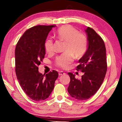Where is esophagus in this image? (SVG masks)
Instances as JSON below:
<instances>
[{"instance_id": "1", "label": "esophagus", "mask_w": 122, "mask_h": 122, "mask_svg": "<svg viewBox=\"0 0 122 122\" xmlns=\"http://www.w3.org/2000/svg\"><path fill=\"white\" fill-rule=\"evenodd\" d=\"M65 74H66V73H64V72H63V71H60V72H59V75L60 76H62V75H64Z\"/></svg>"}]
</instances>
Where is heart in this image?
I'll return each instance as SVG.
<instances>
[{
    "label": "heart",
    "instance_id": "obj_1",
    "mask_svg": "<svg viewBox=\"0 0 122 122\" xmlns=\"http://www.w3.org/2000/svg\"><path fill=\"white\" fill-rule=\"evenodd\" d=\"M56 35L59 39L66 42L64 51L66 52L57 57L55 63L62 69H67L73 61L74 56L81 58L86 52L87 40L85 36L78 32L76 28L71 25H63L57 30ZM46 52L51 53L53 51V40L49 38L45 43Z\"/></svg>",
    "mask_w": 122,
    "mask_h": 122
}]
</instances>
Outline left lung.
Returning a JSON list of instances; mask_svg holds the SVG:
<instances>
[{
  "instance_id": "8db88e82",
  "label": "left lung",
  "mask_w": 122,
  "mask_h": 122,
  "mask_svg": "<svg viewBox=\"0 0 122 122\" xmlns=\"http://www.w3.org/2000/svg\"><path fill=\"white\" fill-rule=\"evenodd\" d=\"M87 36L86 52L79 60L77 70L84 74L81 79H76V75L69 72L70 82L68 91L77 100H86L94 95L104 81L107 71L106 48L103 39L92 28L85 30Z\"/></svg>"
}]
</instances>
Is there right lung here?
I'll return each mask as SVG.
<instances>
[{
    "label": "right lung",
    "mask_w": 122,
    "mask_h": 122,
    "mask_svg": "<svg viewBox=\"0 0 122 122\" xmlns=\"http://www.w3.org/2000/svg\"><path fill=\"white\" fill-rule=\"evenodd\" d=\"M56 25H38L25 31L15 50V73L20 85L31 99L46 100L54 89L58 72L44 74L39 72L38 66L45 58V43L49 32Z\"/></svg>",
    "instance_id": "obj_1"
}]
</instances>
